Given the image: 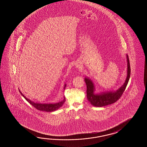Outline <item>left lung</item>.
Instances as JSON below:
<instances>
[{"instance_id":"1","label":"left lung","mask_w":147,"mask_h":147,"mask_svg":"<svg viewBox=\"0 0 147 147\" xmlns=\"http://www.w3.org/2000/svg\"><path fill=\"white\" fill-rule=\"evenodd\" d=\"M127 74L125 83L118 89L116 91H109L100 92L96 94L94 92L96 88L94 82L88 77L84 78V81L87 86V98L91 104L94 106L101 107L115 103L120 99L125 89L127 86L128 81L130 77V63L127 54Z\"/></svg>"}]
</instances>
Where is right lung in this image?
Listing matches in <instances>:
<instances>
[{
  "instance_id": "right-lung-1",
  "label": "right lung",
  "mask_w": 147,
  "mask_h": 147,
  "mask_svg": "<svg viewBox=\"0 0 147 147\" xmlns=\"http://www.w3.org/2000/svg\"><path fill=\"white\" fill-rule=\"evenodd\" d=\"M66 87V84H65V86H64V88H63L64 90L65 89ZM19 91L20 93L22 94V96L24 97L26 100L28 101L29 103L32 106L34 107L36 109L39 110H40V111H46V112H52V111H56V110L59 109L60 108H61V107L63 106V103L66 101V98L64 97L62 101H60L59 102H57V103H39V102L38 103V102H34V101H31L30 99H29L27 98H26V96H25L22 94V92L20 91V90H19Z\"/></svg>"
}]
</instances>
